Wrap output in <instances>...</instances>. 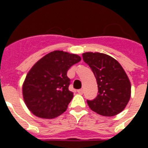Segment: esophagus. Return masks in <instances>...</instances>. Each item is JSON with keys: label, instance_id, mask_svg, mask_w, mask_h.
Instances as JSON below:
<instances>
[{"label": "esophagus", "instance_id": "esophagus-1", "mask_svg": "<svg viewBox=\"0 0 148 148\" xmlns=\"http://www.w3.org/2000/svg\"><path fill=\"white\" fill-rule=\"evenodd\" d=\"M77 93H80V94H82V93H83V90H82V89H80V90H77Z\"/></svg>", "mask_w": 148, "mask_h": 148}]
</instances>
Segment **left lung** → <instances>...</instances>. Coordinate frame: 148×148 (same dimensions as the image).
<instances>
[{
  "label": "left lung",
  "mask_w": 148,
  "mask_h": 148,
  "mask_svg": "<svg viewBox=\"0 0 148 148\" xmlns=\"http://www.w3.org/2000/svg\"><path fill=\"white\" fill-rule=\"evenodd\" d=\"M96 77L98 94L87 104L93 112L112 116L124 109L131 97V83L123 67L116 59L106 54L86 52L82 54Z\"/></svg>",
  "instance_id": "1"
}]
</instances>
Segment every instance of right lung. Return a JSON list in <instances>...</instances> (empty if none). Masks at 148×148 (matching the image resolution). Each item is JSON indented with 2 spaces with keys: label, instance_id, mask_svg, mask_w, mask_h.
Listing matches in <instances>:
<instances>
[{
  "label": "right lung",
  "instance_id": "obj_1",
  "mask_svg": "<svg viewBox=\"0 0 148 148\" xmlns=\"http://www.w3.org/2000/svg\"><path fill=\"white\" fill-rule=\"evenodd\" d=\"M80 61L77 55L54 51L34 65L23 85L24 102L34 115L51 119L66 110L74 96L69 90L71 80L66 74Z\"/></svg>",
  "mask_w": 148,
  "mask_h": 148
}]
</instances>
